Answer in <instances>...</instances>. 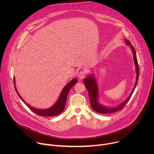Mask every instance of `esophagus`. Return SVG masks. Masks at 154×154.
Instances as JSON below:
<instances>
[{"label": "esophagus", "mask_w": 154, "mask_h": 154, "mask_svg": "<svg viewBox=\"0 0 154 154\" xmlns=\"http://www.w3.org/2000/svg\"><path fill=\"white\" fill-rule=\"evenodd\" d=\"M86 75V72L85 71H80L79 73H78V77L79 79H82Z\"/></svg>", "instance_id": "obj_1"}]
</instances>
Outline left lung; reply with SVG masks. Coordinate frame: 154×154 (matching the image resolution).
Returning a JSON list of instances; mask_svg holds the SVG:
<instances>
[{"mask_svg": "<svg viewBox=\"0 0 154 154\" xmlns=\"http://www.w3.org/2000/svg\"><path fill=\"white\" fill-rule=\"evenodd\" d=\"M125 42L127 46L130 47L131 51H132L135 66V72H136L137 75H136L135 84L134 89L132 90V91H131L130 96L124 102H122V103H121L120 104H119L116 106H106L101 104L99 102V86H98L95 75L93 74H91L90 75H87L86 77L83 79L84 84L88 92L91 107L95 112L97 113H102V114L111 113H114L115 112L119 111L120 109H122V108L125 106V105L130 99V97L131 96V95H132L136 88V86L137 85L138 78H139V66H138V61L137 58L136 52H135V48L131 46L129 41H128L127 39H125Z\"/></svg>", "mask_w": 154, "mask_h": 154, "instance_id": "obj_1", "label": "left lung"}]
</instances>
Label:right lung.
<instances>
[{
    "mask_svg": "<svg viewBox=\"0 0 154 154\" xmlns=\"http://www.w3.org/2000/svg\"><path fill=\"white\" fill-rule=\"evenodd\" d=\"M77 82H78V80L76 78H74L73 79H72V80H71L63 88V89L62 90L58 100L54 104V105H52V106H51L50 108H48L47 109H39V108L33 107L31 105H30L29 104H28L19 95V94L16 89V85H15V83H16L15 78L14 77V84L15 90H16L17 95L20 97V99L24 102V103H26V105L31 109L32 112H33L34 113H35L36 114L39 115V116H56V115H58L61 113L64 109L65 104H66V102L68 93L71 88Z\"/></svg>",
    "mask_w": 154,
    "mask_h": 154,
    "instance_id": "obj_1",
    "label": "right lung"
}]
</instances>
